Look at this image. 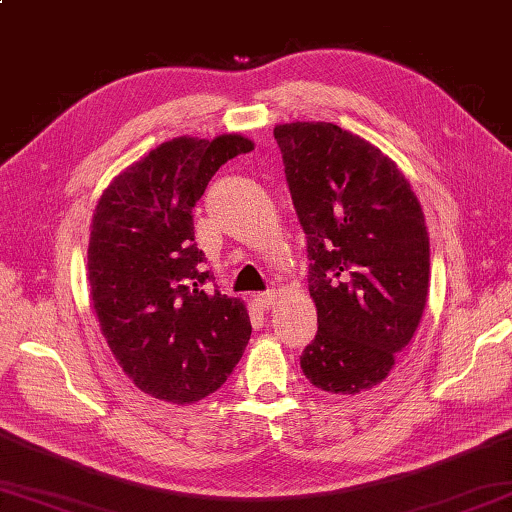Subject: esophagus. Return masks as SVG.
<instances>
[{
  "label": "esophagus",
  "mask_w": 512,
  "mask_h": 512,
  "mask_svg": "<svg viewBox=\"0 0 512 512\" xmlns=\"http://www.w3.org/2000/svg\"><path fill=\"white\" fill-rule=\"evenodd\" d=\"M255 301H257V306L259 308H264V310H270L275 306V301H277V292L275 290H266V292H259V295L255 297Z\"/></svg>",
  "instance_id": "obj_1"
}]
</instances>
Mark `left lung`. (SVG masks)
Returning a JSON list of instances; mask_svg holds the SVG:
<instances>
[{"instance_id": "8db88e82", "label": "left lung", "mask_w": 512, "mask_h": 512, "mask_svg": "<svg viewBox=\"0 0 512 512\" xmlns=\"http://www.w3.org/2000/svg\"><path fill=\"white\" fill-rule=\"evenodd\" d=\"M308 246L319 330L301 354L314 387L383 383L416 332L429 290V235L394 160L332 123L275 127Z\"/></svg>"}]
</instances>
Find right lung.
Here are the masks:
<instances>
[{"label": "right lung", "mask_w": 512, "mask_h": 512, "mask_svg": "<svg viewBox=\"0 0 512 512\" xmlns=\"http://www.w3.org/2000/svg\"><path fill=\"white\" fill-rule=\"evenodd\" d=\"M244 136H180L127 167L96 204L88 277L101 332L123 372L158 400H202L242 358L250 319L239 299L206 288L193 206Z\"/></svg>", "instance_id": "obj_1"}]
</instances>
